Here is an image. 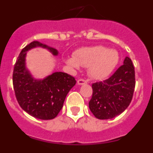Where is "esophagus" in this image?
I'll return each instance as SVG.
<instances>
[{"instance_id": "34e87169", "label": "esophagus", "mask_w": 153, "mask_h": 153, "mask_svg": "<svg viewBox=\"0 0 153 153\" xmlns=\"http://www.w3.org/2000/svg\"><path fill=\"white\" fill-rule=\"evenodd\" d=\"M86 81L84 80L83 79H79L77 80V84L78 85H83V84H86Z\"/></svg>"}]
</instances>
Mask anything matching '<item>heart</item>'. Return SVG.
I'll return each instance as SVG.
<instances>
[{
	"label": "heart",
	"mask_w": 153,
	"mask_h": 153,
	"mask_svg": "<svg viewBox=\"0 0 153 153\" xmlns=\"http://www.w3.org/2000/svg\"><path fill=\"white\" fill-rule=\"evenodd\" d=\"M119 54L117 51L103 46L82 47L74 53V57H68L65 63L74 69L79 66L89 67L88 72L93 79L107 77L117 67Z\"/></svg>",
	"instance_id": "obj_1"
}]
</instances>
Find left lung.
Returning <instances> with one entry per match:
<instances>
[{
    "instance_id": "obj_1",
    "label": "left lung",
    "mask_w": 153,
    "mask_h": 153,
    "mask_svg": "<svg viewBox=\"0 0 153 153\" xmlns=\"http://www.w3.org/2000/svg\"><path fill=\"white\" fill-rule=\"evenodd\" d=\"M135 70L131 59H124L123 65L109 79L92 85L93 96L89 108L96 118L109 120L119 116L129 106L135 88Z\"/></svg>"
}]
</instances>
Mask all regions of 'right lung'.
<instances>
[{
	"label": "right lung",
	"mask_w": 153,
	"mask_h": 153,
	"mask_svg": "<svg viewBox=\"0 0 153 153\" xmlns=\"http://www.w3.org/2000/svg\"><path fill=\"white\" fill-rule=\"evenodd\" d=\"M36 47L47 49L53 56L59 53L53 47L36 40L26 46L14 65L13 90L24 111L39 120H52L63 107L67 93L75 86L76 79L63 72H55L44 79H35L27 68L26 56L27 51Z\"/></svg>",
	"instance_id": "add662e5"
}]
</instances>
